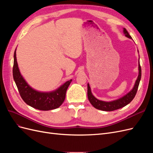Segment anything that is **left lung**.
<instances>
[{"instance_id":"8db88e82","label":"left lung","mask_w":153,"mask_h":153,"mask_svg":"<svg viewBox=\"0 0 153 153\" xmlns=\"http://www.w3.org/2000/svg\"><path fill=\"white\" fill-rule=\"evenodd\" d=\"M123 32L125 36L127 37V38L129 39H131V36L129 34L128 31L125 28H123ZM141 74H142L141 67L140 65V61L139 60H138V76L137 77V79L135 82V85H134V87H133V89L129 91L128 93L123 96L122 98L117 99L116 100H114L112 101H101V100H98L96 98H95L93 95H92L89 84H87L88 99H89L90 103L94 108L98 110H103V111H114L115 110H117L119 108H123L124 106H125L130 103L131 101L133 100V98H135L138 90V85H139L140 79H141Z\"/></svg>"}]
</instances>
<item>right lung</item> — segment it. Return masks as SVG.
<instances>
[{"label":"right lung","mask_w":153,"mask_h":153,"mask_svg":"<svg viewBox=\"0 0 153 153\" xmlns=\"http://www.w3.org/2000/svg\"><path fill=\"white\" fill-rule=\"evenodd\" d=\"M14 53L13 75L22 100L32 107L40 110H50L59 108L65 100L68 88L72 80H69L52 92H40L32 88L21 75L16 56Z\"/></svg>","instance_id":"obj_1"}]
</instances>
